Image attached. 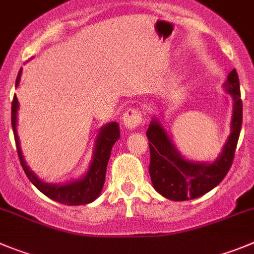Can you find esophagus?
<instances>
[{
    "mask_svg": "<svg viewBox=\"0 0 254 254\" xmlns=\"http://www.w3.org/2000/svg\"><path fill=\"white\" fill-rule=\"evenodd\" d=\"M142 123V115L141 111L136 108H129L123 115V126L127 129H136Z\"/></svg>",
    "mask_w": 254,
    "mask_h": 254,
    "instance_id": "esophagus-1",
    "label": "esophagus"
}]
</instances>
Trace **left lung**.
<instances>
[{
	"label": "left lung",
	"instance_id": "obj_1",
	"mask_svg": "<svg viewBox=\"0 0 254 254\" xmlns=\"http://www.w3.org/2000/svg\"><path fill=\"white\" fill-rule=\"evenodd\" d=\"M225 92L233 99L230 134L222 152L213 162L185 159L174 143L164 125L153 117L146 132L150 141L151 181L157 192L174 201H184L201 196L214 189L225 178L234 159L242 127L243 107L239 79L236 69L230 71L224 83Z\"/></svg>",
	"mask_w": 254,
	"mask_h": 254
}]
</instances>
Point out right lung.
I'll list each match as a JSON object with an SVG mask.
<instances>
[{
  "label": "right lung",
  "mask_w": 254,
  "mask_h": 254,
  "mask_svg": "<svg viewBox=\"0 0 254 254\" xmlns=\"http://www.w3.org/2000/svg\"><path fill=\"white\" fill-rule=\"evenodd\" d=\"M21 73H22V69H20L17 78H16V87L20 84ZM17 111L18 101L15 94L12 101L11 121H12V129L13 134H15L18 159H20L21 166L24 169L29 180L44 195H46L54 201H58V203L65 204V205H84V204H89L94 201L101 195L102 189H103L104 180H106L107 165H108L112 147L116 143V141L121 137L118 123L111 122L101 127L98 134H97V138H95L94 150H93L89 167H88L87 173L84 175L76 179V180L69 181V183L50 184L37 178L36 174L31 171L30 167L26 165L22 151H21L20 139H18L17 134Z\"/></svg>",
  "instance_id": "add662e5"
}]
</instances>
